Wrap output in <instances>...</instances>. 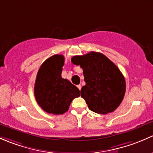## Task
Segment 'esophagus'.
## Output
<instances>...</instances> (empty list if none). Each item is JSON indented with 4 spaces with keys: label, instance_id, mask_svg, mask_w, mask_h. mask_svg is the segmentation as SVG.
Masks as SVG:
<instances>
[{
    "label": "esophagus",
    "instance_id": "esophagus-1",
    "mask_svg": "<svg viewBox=\"0 0 153 153\" xmlns=\"http://www.w3.org/2000/svg\"><path fill=\"white\" fill-rule=\"evenodd\" d=\"M77 88H78V89L80 91V90H81V88H82V86L80 85H77Z\"/></svg>",
    "mask_w": 153,
    "mask_h": 153
}]
</instances>
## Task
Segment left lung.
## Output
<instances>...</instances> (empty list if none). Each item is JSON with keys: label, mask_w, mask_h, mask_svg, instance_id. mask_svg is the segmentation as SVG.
<instances>
[{"label": "left lung", "mask_w": 153, "mask_h": 153, "mask_svg": "<svg viewBox=\"0 0 153 153\" xmlns=\"http://www.w3.org/2000/svg\"><path fill=\"white\" fill-rule=\"evenodd\" d=\"M71 61L83 69L85 85L80 94L88 108L100 114L114 111L126 91L125 79L119 68L103 53L94 51L74 56Z\"/></svg>", "instance_id": "left-lung-1"}]
</instances>
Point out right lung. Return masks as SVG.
<instances>
[{"mask_svg": "<svg viewBox=\"0 0 153 153\" xmlns=\"http://www.w3.org/2000/svg\"><path fill=\"white\" fill-rule=\"evenodd\" d=\"M65 58L55 54L40 66L34 84V96L44 111L63 114L68 111L72 100L79 97V90L70 81L62 78Z\"/></svg>", "mask_w": 153, "mask_h": 153, "instance_id": "1", "label": "right lung"}]
</instances>
